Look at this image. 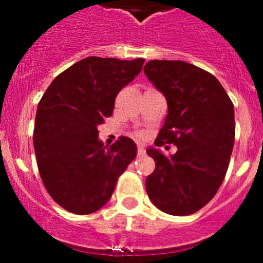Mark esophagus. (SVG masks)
<instances>
[{
    "label": "esophagus",
    "instance_id": "1",
    "mask_svg": "<svg viewBox=\"0 0 263 263\" xmlns=\"http://www.w3.org/2000/svg\"><path fill=\"white\" fill-rule=\"evenodd\" d=\"M137 153H138L139 157H142V155H145V154H146L145 148H143L142 146H138V148H137Z\"/></svg>",
    "mask_w": 263,
    "mask_h": 263
}]
</instances>
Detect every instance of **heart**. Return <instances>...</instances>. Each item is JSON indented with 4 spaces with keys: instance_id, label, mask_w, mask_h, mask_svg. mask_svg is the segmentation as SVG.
I'll list each match as a JSON object with an SVG mask.
<instances>
[{
    "instance_id": "1",
    "label": "heart",
    "mask_w": 263,
    "mask_h": 263,
    "mask_svg": "<svg viewBox=\"0 0 263 263\" xmlns=\"http://www.w3.org/2000/svg\"><path fill=\"white\" fill-rule=\"evenodd\" d=\"M137 136H138V137H142V134H137Z\"/></svg>"
}]
</instances>
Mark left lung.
<instances>
[{"mask_svg":"<svg viewBox=\"0 0 263 263\" xmlns=\"http://www.w3.org/2000/svg\"><path fill=\"white\" fill-rule=\"evenodd\" d=\"M168 105L155 146L174 143L166 157L155 147L146 191L162 212L187 216L212 200L227 174L234 145V106L220 81L182 60H150L143 68Z\"/></svg>","mask_w":263,"mask_h":263,"instance_id":"1","label":"left lung"}]
</instances>
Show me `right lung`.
I'll return each instance as SVG.
<instances>
[{
	"instance_id": "1",
	"label": "right lung",
	"mask_w": 263,
	"mask_h": 263,
	"mask_svg": "<svg viewBox=\"0 0 263 263\" xmlns=\"http://www.w3.org/2000/svg\"><path fill=\"white\" fill-rule=\"evenodd\" d=\"M143 63L85 58L53 79L39 101L36 164L50 196L68 212L89 215L103 208L136 158L133 139L120 137L106 147L97 126L110 117L116 96L134 80Z\"/></svg>"
}]
</instances>
